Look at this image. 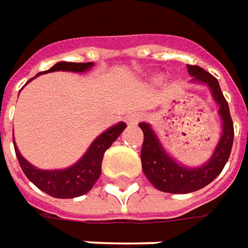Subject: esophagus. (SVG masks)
Segmentation results:
<instances>
[{"mask_svg":"<svg viewBox=\"0 0 248 248\" xmlns=\"http://www.w3.org/2000/svg\"><path fill=\"white\" fill-rule=\"evenodd\" d=\"M140 120V116L136 114V113H129L125 116V121H127L128 125H136L138 123Z\"/></svg>","mask_w":248,"mask_h":248,"instance_id":"1","label":"esophagus"}]
</instances>
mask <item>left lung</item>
Wrapping results in <instances>:
<instances>
[{"mask_svg":"<svg viewBox=\"0 0 248 248\" xmlns=\"http://www.w3.org/2000/svg\"><path fill=\"white\" fill-rule=\"evenodd\" d=\"M187 69L192 76V81L206 84L212 91L216 104L220 106L218 114L222 120V134L209 161L202 167L188 168L179 164L164 150L158 136L147 123H139V127L144 135L140 151L142 170L157 190L170 194L194 192L213 182L228 161L235 135L228 102L222 95L218 80L201 66L187 65Z\"/></svg>","mask_w":248,"mask_h":248,"instance_id":"obj_1","label":"left lung"}]
</instances>
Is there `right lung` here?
I'll use <instances>...</instances> for the list:
<instances>
[{
  "label": "right lung",
  "instance_id": "right-lung-1",
  "mask_svg": "<svg viewBox=\"0 0 248 248\" xmlns=\"http://www.w3.org/2000/svg\"><path fill=\"white\" fill-rule=\"evenodd\" d=\"M94 62H66L60 61L56 65H53L49 71L39 72L36 76L47 72L56 71H68V72H86L89 71ZM32 79H30V81ZM125 123H119L109 129H106L97 139L90 144L89 150L81 157L76 164L66 169H57V170H43L39 168L31 165L27 159L20 154L17 146L15 143L16 157L19 159V164L24 174L31 183L43 192L49 194L50 197L68 199L76 198L87 194L101 176V165L104 159L105 151L108 150L112 143L119 138L121 132L125 129Z\"/></svg>",
  "mask_w": 248,
  "mask_h": 248
}]
</instances>
